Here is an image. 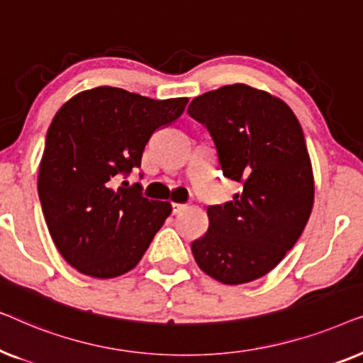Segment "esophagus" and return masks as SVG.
<instances>
[{
    "label": "esophagus",
    "instance_id": "1",
    "mask_svg": "<svg viewBox=\"0 0 363 363\" xmlns=\"http://www.w3.org/2000/svg\"><path fill=\"white\" fill-rule=\"evenodd\" d=\"M182 210H185V205H182V203H172V213L173 215H178Z\"/></svg>",
    "mask_w": 363,
    "mask_h": 363
}]
</instances>
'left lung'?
<instances>
[{
	"mask_svg": "<svg viewBox=\"0 0 363 363\" xmlns=\"http://www.w3.org/2000/svg\"><path fill=\"white\" fill-rule=\"evenodd\" d=\"M188 113L215 142L223 175L241 183L191 242L203 272L223 284L259 279L284 259L309 221L314 175L302 127L284 101L246 84L198 96Z\"/></svg>",
	"mask_w": 363,
	"mask_h": 363,
	"instance_id": "1",
	"label": "left lung"
}]
</instances>
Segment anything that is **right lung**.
<instances>
[{"label":"right lung","instance_id":"add662e5","mask_svg":"<svg viewBox=\"0 0 363 363\" xmlns=\"http://www.w3.org/2000/svg\"><path fill=\"white\" fill-rule=\"evenodd\" d=\"M186 104V97L155 101L102 86L79 92L54 116L38 193L54 245L79 272L125 274L170 216L168 201L142 196L138 183L116 188V182L140 167L153 132L175 122Z\"/></svg>","mask_w":363,"mask_h":363}]
</instances>
